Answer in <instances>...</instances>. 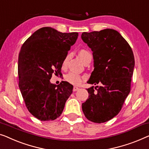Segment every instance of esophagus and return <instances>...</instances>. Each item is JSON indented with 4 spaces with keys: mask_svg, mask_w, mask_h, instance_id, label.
Masks as SVG:
<instances>
[{
    "mask_svg": "<svg viewBox=\"0 0 149 149\" xmlns=\"http://www.w3.org/2000/svg\"><path fill=\"white\" fill-rule=\"evenodd\" d=\"M79 89V88L76 87V86H74V87H73V91H78Z\"/></svg>",
    "mask_w": 149,
    "mask_h": 149,
    "instance_id": "1",
    "label": "esophagus"
}]
</instances>
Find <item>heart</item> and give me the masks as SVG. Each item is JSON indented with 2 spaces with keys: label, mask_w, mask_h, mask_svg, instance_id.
<instances>
[{
  "label": "heart",
  "mask_w": 149,
  "mask_h": 149,
  "mask_svg": "<svg viewBox=\"0 0 149 149\" xmlns=\"http://www.w3.org/2000/svg\"><path fill=\"white\" fill-rule=\"evenodd\" d=\"M79 56L84 63H86V62H88L90 60H91L92 58V55L90 52L85 49H80L79 52ZM69 55L66 56L65 58L63 60V62H62V66H66V64L68 63V59H69ZM65 78L68 83L72 84V85H79V84L82 82V77L80 76V75L75 74V73L73 72L68 73V74H66Z\"/></svg>",
  "instance_id": "heart-1"
}]
</instances>
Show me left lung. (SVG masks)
I'll return each mask as SVG.
<instances>
[{"instance_id": "left-lung-1", "label": "left lung", "mask_w": 149, "mask_h": 149, "mask_svg": "<svg viewBox=\"0 0 149 149\" xmlns=\"http://www.w3.org/2000/svg\"><path fill=\"white\" fill-rule=\"evenodd\" d=\"M81 38L93 56L94 70L87 83L101 85L96 91L93 86L87 89L89 98L82 109L90 121L103 123L118 115L130 91L134 57L128 43L114 29L83 32Z\"/></svg>"}]
</instances>
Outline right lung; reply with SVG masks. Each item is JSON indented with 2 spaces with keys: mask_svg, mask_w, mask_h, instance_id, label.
<instances>
[{
  "mask_svg": "<svg viewBox=\"0 0 149 149\" xmlns=\"http://www.w3.org/2000/svg\"><path fill=\"white\" fill-rule=\"evenodd\" d=\"M78 33H62L50 27L34 32L21 47L18 59L19 87L28 110L41 121L54 120L62 113L73 86L50 83L60 72L64 59Z\"/></svg>",
  "mask_w": 149,
  "mask_h": 149,
  "instance_id": "add662e5",
  "label": "right lung"
}]
</instances>
